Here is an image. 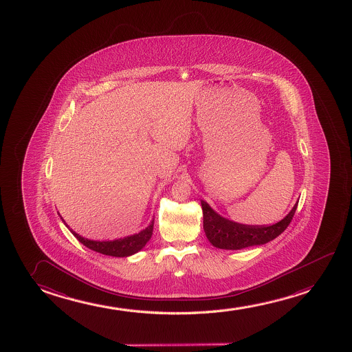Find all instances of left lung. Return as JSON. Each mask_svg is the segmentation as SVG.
<instances>
[{
  "label": "left lung",
  "instance_id": "obj_1",
  "mask_svg": "<svg viewBox=\"0 0 352 352\" xmlns=\"http://www.w3.org/2000/svg\"><path fill=\"white\" fill-rule=\"evenodd\" d=\"M298 203L291 212L280 222L272 226H248L229 221L219 216L210 208L208 203L201 200L204 213V230L208 241L214 248L223 250H241V248L269 243L285 232L297 210Z\"/></svg>",
  "mask_w": 352,
  "mask_h": 352
}]
</instances>
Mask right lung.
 <instances>
[{
    "label": "right lung",
    "instance_id": "right-lung-1",
    "mask_svg": "<svg viewBox=\"0 0 352 352\" xmlns=\"http://www.w3.org/2000/svg\"><path fill=\"white\" fill-rule=\"evenodd\" d=\"M61 217V216H60ZM63 219V217H61ZM65 226L69 229V226L65 223ZM153 224L154 219L151 222L147 228L141 230L139 234H134L130 235L126 238L118 239V240H113V241H94V240H89V239H85L80 236L78 234L74 232L72 229H69V232L74 234V236L80 243H83L85 246L93 250L95 252L102 253L106 256H112V257H129L134 253L139 252L140 250L144 248V245L148 243L149 239L153 234Z\"/></svg>",
    "mask_w": 352,
    "mask_h": 352
}]
</instances>
